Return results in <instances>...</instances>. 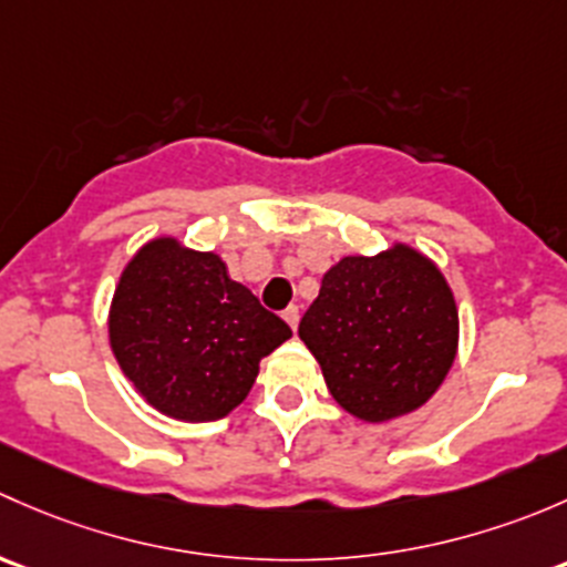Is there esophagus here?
Here are the masks:
<instances>
[{
  "instance_id": "34e87169",
  "label": "esophagus",
  "mask_w": 567,
  "mask_h": 567,
  "mask_svg": "<svg viewBox=\"0 0 567 567\" xmlns=\"http://www.w3.org/2000/svg\"><path fill=\"white\" fill-rule=\"evenodd\" d=\"M284 319H286V324L291 327V330H297V324H300V308L297 306H289L284 311Z\"/></svg>"
}]
</instances>
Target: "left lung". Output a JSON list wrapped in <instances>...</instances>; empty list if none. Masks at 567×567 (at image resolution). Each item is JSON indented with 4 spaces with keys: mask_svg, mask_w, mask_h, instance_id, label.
<instances>
[{
    "mask_svg": "<svg viewBox=\"0 0 567 567\" xmlns=\"http://www.w3.org/2000/svg\"><path fill=\"white\" fill-rule=\"evenodd\" d=\"M300 338L332 399L365 423L410 414L456 360L458 308L440 267L404 243L324 272Z\"/></svg>",
    "mask_w": 567,
    "mask_h": 567,
    "instance_id": "1",
    "label": "left lung"
}]
</instances>
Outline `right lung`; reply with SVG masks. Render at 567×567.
Returning a JSON list of instances; mask_svg holds the SVG:
<instances>
[{"instance_id":"obj_1","label":"right lung","mask_w":567,"mask_h":567,"mask_svg":"<svg viewBox=\"0 0 567 567\" xmlns=\"http://www.w3.org/2000/svg\"><path fill=\"white\" fill-rule=\"evenodd\" d=\"M291 336L213 250L155 237L122 270L109 343L150 406L185 423L226 417L259 377L261 358Z\"/></svg>"}]
</instances>
